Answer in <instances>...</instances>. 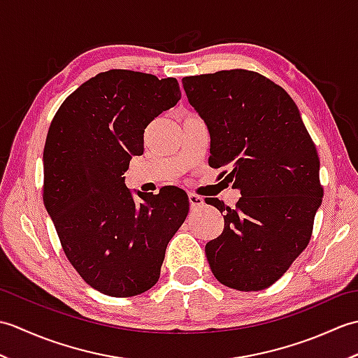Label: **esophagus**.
Returning a JSON list of instances; mask_svg holds the SVG:
<instances>
[{"mask_svg":"<svg viewBox=\"0 0 358 358\" xmlns=\"http://www.w3.org/2000/svg\"><path fill=\"white\" fill-rule=\"evenodd\" d=\"M189 204H191L192 209H196V208L203 206V204H204L203 196L196 195V194H189Z\"/></svg>","mask_w":358,"mask_h":358,"instance_id":"obj_1","label":"esophagus"}]
</instances>
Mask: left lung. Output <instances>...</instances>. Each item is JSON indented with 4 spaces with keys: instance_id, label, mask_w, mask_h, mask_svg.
I'll return each instance as SVG.
<instances>
[{
    "instance_id": "1",
    "label": "left lung",
    "mask_w": 358,
    "mask_h": 358,
    "mask_svg": "<svg viewBox=\"0 0 358 358\" xmlns=\"http://www.w3.org/2000/svg\"><path fill=\"white\" fill-rule=\"evenodd\" d=\"M183 87L209 129V166L227 167L224 180L241 194L234 209L206 200L224 214L222 235L204 249L210 271L227 287L262 291L313 235L323 196L315 144L292 98L260 73L195 75Z\"/></svg>"
}]
</instances>
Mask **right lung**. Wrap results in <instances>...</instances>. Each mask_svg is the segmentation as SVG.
<instances>
[{"label": "right lung", "instance_id": "obj_1", "mask_svg": "<svg viewBox=\"0 0 358 358\" xmlns=\"http://www.w3.org/2000/svg\"><path fill=\"white\" fill-rule=\"evenodd\" d=\"M181 98L175 78L112 69L72 92L45 138L43 200L67 260L101 294L132 296L159 278L167 243L185 223L178 187L158 195L124 185L144 129Z\"/></svg>", "mask_w": 358, "mask_h": 358}]
</instances>
